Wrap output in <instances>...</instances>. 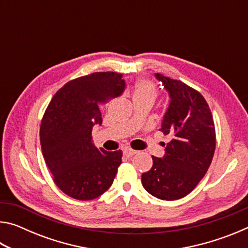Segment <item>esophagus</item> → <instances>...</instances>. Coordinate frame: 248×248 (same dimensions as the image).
<instances>
[{
	"mask_svg": "<svg viewBox=\"0 0 248 248\" xmlns=\"http://www.w3.org/2000/svg\"><path fill=\"white\" fill-rule=\"evenodd\" d=\"M136 153H137V151H134L132 149H129V148L124 150V156H127V157H131Z\"/></svg>",
	"mask_w": 248,
	"mask_h": 248,
	"instance_id": "34e87169",
	"label": "esophagus"
}]
</instances>
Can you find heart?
<instances>
[{"label": "heart", "instance_id": "1", "mask_svg": "<svg viewBox=\"0 0 248 248\" xmlns=\"http://www.w3.org/2000/svg\"><path fill=\"white\" fill-rule=\"evenodd\" d=\"M157 96V89L155 84L148 78H140L136 83L132 93L133 102L137 100H150L154 102Z\"/></svg>", "mask_w": 248, "mask_h": 248}]
</instances>
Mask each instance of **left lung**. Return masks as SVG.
Segmentation results:
<instances>
[{"label": "left lung", "mask_w": 248, "mask_h": 248, "mask_svg": "<svg viewBox=\"0 0 248 248\" xmlns=\"http://www.w3.org/2000/svg\"><path fill=\"white\" fill-rule=\"evenodd\" d=\"M170 102L159 131L170 136L162 158L152 156L151 170L142 174L144 189L162 200L187 196L202 179L216 150V129L208 103L198 91L177 79L155 74Z\"/></svg>", "instance_id": "8db88e82"}]
</instances>
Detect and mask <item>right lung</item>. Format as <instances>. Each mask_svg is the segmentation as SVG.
Returning <instances> with one entry per match:
<instances>
[{
    "instance_id": "1",
    "label": "right lung",
    "mask_w": 248,
    "mask_h": 248,
    "mask_svg": "<svg viewBox=\"0 0 248 248\" xmlns=\"http://www.w3.org/2000/svg\"><path fill=\"white\" fill-rule=\"evenodd\" d=\"M123 74L95 72L72 79L59 90L40 124V144L54 184L69 197L93 200L109 189L123 151L107 152L92 140L102 124L99 105L123 94Z\"/></svg>"
}]
</instances>
